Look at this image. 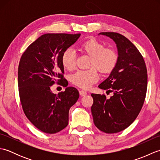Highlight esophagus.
Segmentation results:
<instances>
[{"instance_id":"obj_1","label":"esophagus","mask_w":160,"mask_h":160,"mask_svg":"<svg viewBox=\"0 0 160 160\" xmlns=\"http://www.w3.org/2000/svg\"><path fill=\"white\" fill-rule=\"evenodd\" d=\"M79 93H80V95L81 96H87V91H84V90H81V91H79Z\"/></svg>"}]
</instances>
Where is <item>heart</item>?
Wrapping results in <instances>:
<instances>
[{"mask_svg": "<svg viewBox=\"0 0 160 160\" xmlns=\"http://www.w3.org/2000/svg\"><path fill=\"white\" fill-rule=\"evenodd\" d=\"M81 50L92 57L90 67H97L103 73H108L113 69L117 62V54L115 51L105 48L102 43L96 40L91 39L83 42L80 46ZM61 62L63 67L68 70L76 67V56L74 51L67 49L63 52ZM98 78V70L96 68L89 70H78L71 76V82L84 89H88L96 83Z\"/></svg>", "mask_w": 160, "mask_h": 160, "instance_id": "1", "label": "heart"}]
</instances>
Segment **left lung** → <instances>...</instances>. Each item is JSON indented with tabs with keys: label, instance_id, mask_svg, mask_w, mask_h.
Wrapping results in <instances>:
<instances>
[{
	"label": "left lung",
	"instance_id": "left-lung-1",
	"mask_svg": "<svg viewBox=\"0 0 160 160\" xmlns=\"http://www.w3.org/2000/svg\"><path fill=\"white\" fill-rule=\"evenodd\" d=\"M113 40L118 49L115 67L99 84L102 89L113 93L109 99L104 95L91 94V113L96 127L106 133H115L129 127L138 117L147 89V70L143 57L130 40L120 33L101 32Z\"/></svg>",
	"mask_w": 160,
	"mask_h": 160
}]
</instances>
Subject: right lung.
<instances>
[{
    "label": "right lung",
    "mask_w": 160,
    "mask_h": 160,
    "mask_svg": "<svg viewBox=\"0 0 160 160\" xmlns=\"http://www.w3.org/2000/svg\"><path fill=\"white\" fill-rule=\"evenodd\" d=\"M80 33H46L30 45L20 58L18 91L22 109L29 120L41 131L53 134L69 123V111L79 98L76 88L67 87L61 62L63 52ZM55 81L66 87L58 94L50 88Z\"/></svg>",
    "instance_id": "add662e5"
}]
</instances>
